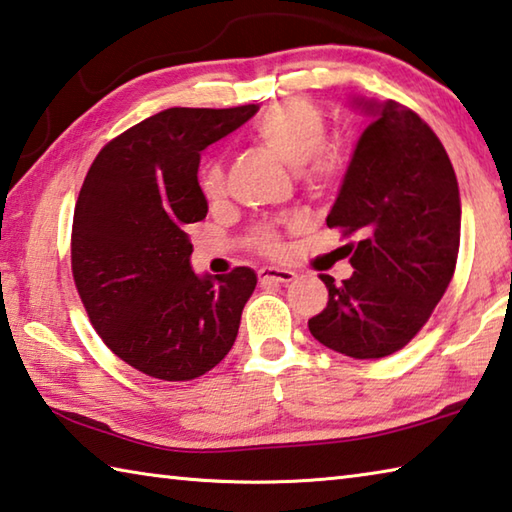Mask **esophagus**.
<instances>
[{
  "mask_svg": "<svg viewBox=\"0 0 512 512\" xmlns=\"http://www.w3.org/2000/svg\"><path fill=\"white\" fill-rule=\"evenodd\" d=\"M294 274L292 270H283V267H263V270H258V281L261 283H290L294 281Z\"/></svg>",
  "mask_w": 512,
  "mask_h": 512,
  "instance_id": "34e87169",
  "label": "esophagus"
}]
</instances>
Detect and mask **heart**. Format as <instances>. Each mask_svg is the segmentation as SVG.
I'll return each instance as SVG.
<instances>
[{"mask_svg": "<svg viewBox=\"0 0 512 512\" xmlns=\"http://www.w3.org/2000/svg\"><path fill=\"white\" fill-rule=\"evenodd\" d=\"M254 134L285 166L301 168V177L310 191H326L342 173V152L337 146L326 143V114L306 98H292V101L272 105L270 110L258 116ZM200 188L206 200H215L222 193L224 173L218 161L204 166L200 173ZM258 247L265 254H279L281 242L272 229H263L258 231Z\"/></svg>", "mask_w": 512, "mask_h": 512, "instance_id": "obj_1", "label": "heart"}]
</instances>
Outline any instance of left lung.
<instances>
[{"mask_svg":"<svg viewBox=\"0 0 512 512\" xmlns=\"http://www.w3.org/2000/svg\"><path fill=\"white\" fill-rule=\"evenodd\" d=\"M371 116L326 224L355 236L353 276L321 274L328 303L312 337L355 360L400 351L450 285L461 240L459 184L443 143L396 101L353 98Z\"/></svg>","mask_w":512,"mask_h":512,"instance_id":"8db88e82","label":"left lung"}]
</instances>
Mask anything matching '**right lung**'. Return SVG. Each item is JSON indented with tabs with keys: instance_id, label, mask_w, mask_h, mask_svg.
<instances>
[{
	"instance_id": "add662e5",
	"label": "right lung",
	"mask_w": 512,
	"mask_h": 512,
	"mask_svg": "<svg viewBox=\"0 0 512 512\" xmlns=\"http://www.w3.org/2000/svg\"><path fill=\"white\" fill-rule=\"evenodd\" d=\"M258 112L256 105L170 107L98 152L80 188L71 272L89 321L132 369L195 380L224 360L256 274L197 276L186 227L206 218L200 152Z\"/></svg>"
}]
</instances>
